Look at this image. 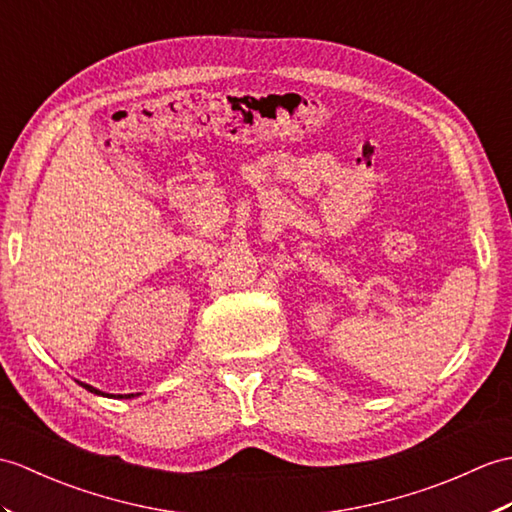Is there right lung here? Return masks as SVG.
Instances as JSON below:
<instances>
[{
	"instance_id": "1",
	"label": "right lung",
	"mask_w": 512,
	"mask_h": 512,
	"mask_svg": "<svg viewBox=\"0 0 512 512\" xmlns=\"http://www.w3.org/2000/svg\"><path fill=\"white\" fill-rule=\"evenodd\" d=\"M82 388L85 390H89V392H93V395H102V397H115V399H133V397H139L141 392H130V395H109V392H102V390H98V388H93V386H89V384H85V382H78Z\"/></svg>"
}]
</instances>
